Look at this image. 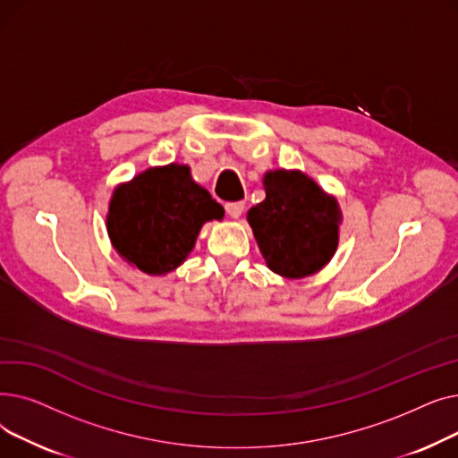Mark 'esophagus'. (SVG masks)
Returning a JSON list of instances; mask_svg holds the SVG:
<instances>
[{
    "instance_id": "esophagus-1",
    "label": "esophagus",
    "mask_w": 458,
    "mask_h": 458,
    "mask_svg": "<svg viewBox=\"0 0 458 458\" xmlns=\"http://www.w3.org/2000/svg\"><path fill=\"white\" fill-rule=\"evenodd\" d=\"M225 209H226V213L232 216V219H239V216H242V213H243V209H245V202H228L226 206H225Z\"/></svg>"
}]
</instances>
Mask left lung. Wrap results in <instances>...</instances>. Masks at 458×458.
Returning a JSON list of instances; mask_svg holds the SVG:
<instances>
[{
  "instance_id": "left-lung-1",
  "label": "left lung",
  "mask_w": 458,
  "mask_h": 458,
  "mask_svg": "<svg viewBox=\"0 0 458 458\" xmlns=\"http://www.w3.org/2000/svg\"><path fill=\"white\" fill-rule=\"evenodd\" d=\"M263 183L266 200L247 219L269 269L287 278L319 271L338 247V202L297 171L267 173Z\"/></svg>"
}]
</instances>
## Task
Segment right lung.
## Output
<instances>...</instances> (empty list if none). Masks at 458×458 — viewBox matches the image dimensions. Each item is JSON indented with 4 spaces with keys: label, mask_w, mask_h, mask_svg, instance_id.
I'll list each match as a JSON object with an SVG mask.
<instances>
[{
    "label": "right lung",
    "mask_w": 458,
    "mask_h": 458,
    "mask_svg": "<svg viewBox=\"0 0 458 458\" xmlns=\"http://www.w3.org/2000/svg\"><path fill=\"white\" fill-rule=\"evenodd\" d=\"M223 215V206L192 182L189 166L173 163L116 187L107 230L113 247L131 266L163 275L183 263L202 225Z\"/></svg>",
    "instance_id": "obj_1"
}]
</instances>
